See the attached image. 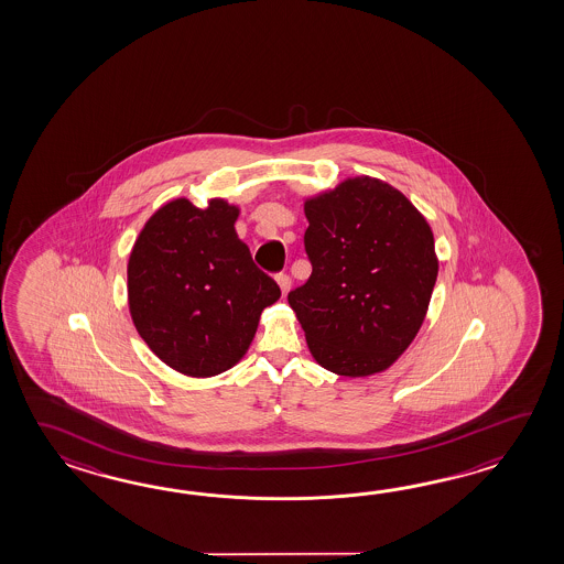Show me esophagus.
I'll list each match as a JSON object with an SVG mask.
<instances>
[{"label":"esophagus","mask_w":564,"mask_h":564,"mask_svg":"<svg viewBox=\"0 0 564 564\" xmlns=\"http://www.w3.org/2000/svg\"><path fill=\"white\" fill-rule=\"evenodd\" d=\"M276 282L280 290H282V294H288V290L292 286V278L288 276V274H278Z\"/></svg>","instance_id":"1"}]
</instances>
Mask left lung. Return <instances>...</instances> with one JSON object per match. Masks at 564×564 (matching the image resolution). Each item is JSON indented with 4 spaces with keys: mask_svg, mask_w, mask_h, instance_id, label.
Listing matches in <instances>:
<instances>
[{
    "mask_svg": "<svg viewBox=\"0 0 564 564\" xmlns=\"http://www.w3.org/2000/svg\"><path fill=\"white\" fill-rule=\"evenodd\" d=\"M304 214L312 274L288 302L312 357L340 377L389 369L420 333L437 280L427 219L367 175L306 199Z\"/></svg>",
    "mask_w": 564,
    "mask_h": 564,
    "instance_id": "1",
    "label": "left lung"
}]
</instances>
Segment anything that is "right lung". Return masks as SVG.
Wrapping results in <instances>:
<instances>
[{"label": "right lung", "mask_w": 564, "mask_h": 564, "mask_svg": "<svg viewBox=\"0 0 564 564\" xmlns=\"http://www.w3.org/2000/svg\"><path fill=\"white\" fill-rule=\"evenodd\" d=\"M240 209L185 197L156 209L127 265L129 311L159 359L187 377L228 371L252 345L280 288L236 234Z\"/></svg>", "instance_id": "obj_1"}]
</instances>
